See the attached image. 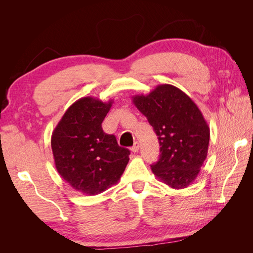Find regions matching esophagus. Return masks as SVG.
Masks as SVG:
<instances>
[{"label": "esophagus", "instance_id": "esophagus-1", "mask_svg": "<svg viewBox=\"0 0 253 253\" xmlns=\"http://www.w3.org/2000/svg\"><path fill=\"white\" fill-rule=\"evenodd\" d=\"M138 150H139V143L137 142V141H135L134 144H133V147L131 148V151L134 152V153H136V152H138Z\"/></svg>", "mask_w": 253, "mask_h": 253}]
</instances>
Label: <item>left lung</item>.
<instances>
[{
  "mask_svg": "<svg viewBox=\"0 0 253 253\" xmlns=\"http://www.w3.org/2000/svg\"><path fill=\"white\" fill-rule=\"evenodd\" d=\"M132 98L158 136L162 154L151 166L152 172L172 189L189 187L208 154L210 128L201 110L171 84H160L148 95Z\"/></svg>",
  "mask_w": 253,
  "mask_h": 253,
  "instance_id": "8db88e82",
  "label": "left lung"
}]
</instances>
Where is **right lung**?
<instances>
[{
    "label": "right lung",
    "mask_w": 253,
    "mask_h": 253,
    "mask_svg": "<svg viewBox=\"0 0 253 253\" xmlns=\"http://www.w3.org/2000/svg\"><path fill=\"white\" fill-rule=\"evenodd\" d=\"M113 100L83 97L66 110L51 135L58 173L76 191L96 195L117 183L128 163L129 151L101 124Z\"/></svg>",
    "instance_id": "add662e5"
}]
</instances>
